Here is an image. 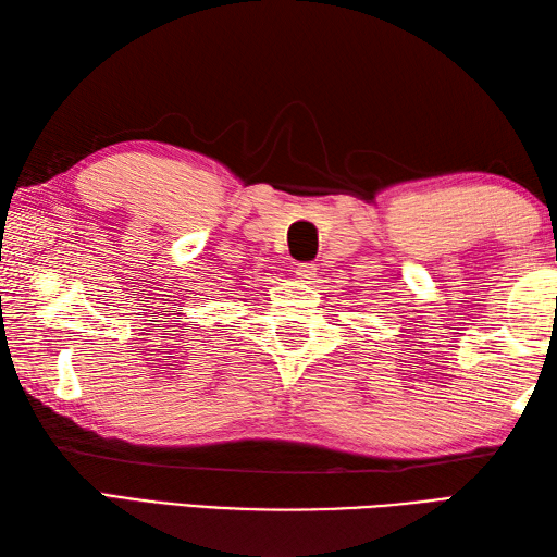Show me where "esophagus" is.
<instances>
[{"label": "esophagus", "mask_w": 557, "mask_h": 557, "mask_svg": "<svg viewBox=\"0 0 557 557\" xmlns=\"http://www.w3.org/2000/svg\"><path fill=\"white\" fill-rule=\"evenodd\" d=\"M315 272H318V268L313 263H299L297 268H294V275H297L299 282H306V285H311V282L315 280Z\"/></svg>", "instance_id": "1"}]
</instances>
